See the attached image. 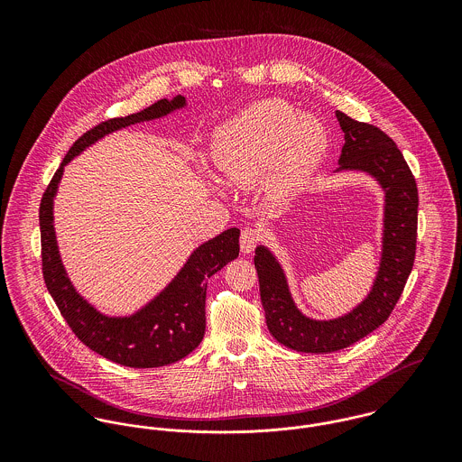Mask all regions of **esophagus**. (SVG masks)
I'll return each instance as SVG.
<instances>
[{"mask_svg": "<svg viewBox=\"0 0 462 462\" xmlns=\"http://www.w3.org/2000/svg\"><path fill=\"white\" fill-rule=\"evenodd\" d=\"M260 231L254 227H244L242 235H240V249L242 253H253L254 247L260 242Z\"/></svg>", "mask_w": 462, "mask_h": 462, "instance_id": "1", "label": "esophagus"}]
</instances>
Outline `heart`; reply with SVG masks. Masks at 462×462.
<instances>
[{
	"instance_id": "b5f03b06",
	"label": "heart",
	"mask_w": 462,
	"mask_h": 462,
	"mask_svg": "<svg viewBox=\"0 0 462 462\" xmlns=\"http://www.w3.org/2000/svg\"><path fill=\"white\" fill-rule=\"evenodd\" d=\"M329 145L324 125L279 99L260 101L220 126L211 160L229 187L253 189L263 181L272 196L299 187L320 163Z\"/></svg>"
}]
</instances>
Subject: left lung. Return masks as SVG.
I'll return each instance as SVG.
<instances>
[{"instance_id": "1", "label": "left lung", "mask_w": 462, "mask_h": 462, "mask_svg": "<svg viewBox=\"0 0 462 462\" xmlns=\"http://www.w3.org/2000/svg\"><path fill=\"white\" fill-rule=\"evenodd\" d=\"M336 119L345 133L339 169L365 171L377 178L386 192L383 262L363 304L346 317L317 322L295 308L275 258L264 247L256 249L254 266L266 328L279 343L297 352H336L383 326L403 291L416 256L418 187L400 149L374 125L359 123L341 112H336Z\"/></svg>"}]
</instances>
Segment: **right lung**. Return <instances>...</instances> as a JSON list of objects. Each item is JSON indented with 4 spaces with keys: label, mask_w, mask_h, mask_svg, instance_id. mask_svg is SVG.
I'll use <instances>...</instances> for the list:
<instances>
[{
    "label": "right lung",
    "mask_w": 462,
    "mask_h": 462,
    "mask_svg": "<svg viewBox=\"0 0 462 462\" xmlns=\"http://www.w3.org/2000/svg\"><path fill=\"white\" fill-rule=\"evenodd\" d=\"M185 97L162 99L149 108L126 117H114L83 133L69 152L42 194L41 220V258L48 291L59 306L67 326L76 337L99 356L132 368H156L176 363L189 356L202 341L206 329V288L208 279L224 264L238 258L240 229L231 227L213 240L202 244L178 277L142 311L130 319H108L88 306L67 279L59 256L53 227V198L64 172V165L85 147L106 133L134 123L158 119L174 108H181Z\"/></svg>",
    "instance_id": "obj_1"
}]
</instances>
